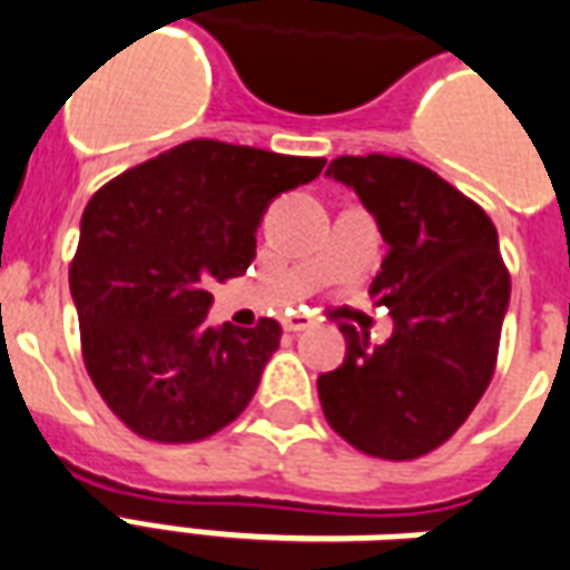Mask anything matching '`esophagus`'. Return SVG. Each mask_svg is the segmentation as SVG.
<instances>
[{
  "label": "esophagus",
  "mask_w": 570,
  "mask_h": 570,
  "mask_svg": "<svg viewBox=\"0 0 570 570\" xmlns=\"http://www.w3.org/2000/svg\"><path fill=\"white\" fill-rule=\"evenodd\" d=\"M311 326H314V320L307 317V314H289V317H284L286 332H305Z\"/></svg>",
  "instance_id": "34e87169"
}]
</instances>
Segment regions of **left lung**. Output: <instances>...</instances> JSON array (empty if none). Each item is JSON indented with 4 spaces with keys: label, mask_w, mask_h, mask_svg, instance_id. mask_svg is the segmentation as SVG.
Here are the masks:
<instances>
[{
    "label": "left lung",
    "mask_w": 570,
    "mask_h": 570,
    "mask_svg": "<svg viewBox=\"0 0 570 570\" xmlns=\"http://www.w3.org/2000/svg\"><path fill=\"white\" fill-rule=\"evenodd\" d=\"M326 175L377 217L390 250L371 298L390 307L392 335L371 344L341 323L347 356L320 374V404L365 456L420 459L456 435L495 374L510 298L499 232L478 202L404 156H338Z\"/></svg>",
    "instance_id": "8db88e82"
}]
</instances>
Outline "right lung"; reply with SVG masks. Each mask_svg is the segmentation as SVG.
Returning <instances> with one entry per match:
<instances>
[{
	"label": "right lung",
	"mask_w": 570,
	"mask_h": 570,
	"mask_svg": "<svg viewBox=\"0 0 570 570\" xmlns=\"http://www.w3.org/2000/svg\"><path fill=\"white\" fill-rule=\"evenodd\" d=\"M320 156L193 138L92 193L69 286L92 386L156 444H193L250 404L284 328L210 326V286L247 272L268 202Z\"/></svg>",
	"instance_id": "add662e5"
}]
</instances>
